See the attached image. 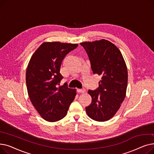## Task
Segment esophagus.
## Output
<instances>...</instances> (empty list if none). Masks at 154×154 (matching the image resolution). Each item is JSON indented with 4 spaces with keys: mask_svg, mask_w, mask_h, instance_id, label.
Wrapping results in <instances>:
<instances>
[{
    "mask_svg": "<svg viewBox=\"0 0 154 154\" xmlns=\"http://www.w3.org/2000/svg\"><path fill=\"white\" fill-rule=\"evenodd\" d=\"M77 92L79 93H84L85 92V88H78Z\"/></svg>",
    "mask_w": 154,
    "mask_h": 154,
    "instance_id": "esophagus-1",
    "label": "esophagus"
}]
</instances>
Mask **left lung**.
I'll return each instance as SVG.
<instances>
[{
	"label": "left lung",
	"instance_id": "1",
	"mask_svg": "<svg viewBox=\"0 0 154 154\" xmlns=\"http://www.w3.org/2000/svg\"><path fill=\"white\" fill-rule=\"evenodd\" d=\"M89 58L94 74L102 77L95 91H88L92 97L85 107L88 116L104 122L116 114L125 99L128 81L126 63L119 48L109 40L102 39L80 43Z\"/></svg>",
	"mask_w": 154,
	"mask_h": 154
}]
</instances>
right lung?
Here are the masks:
<instances>
[{
  "mask_svg": "<svg viewBox=\"0 0 154 154\" xmlns=\"http://www.w3.org/2000/svg\"><path fill=\"white\" fill-rule=\"evenodd\" d=\"M77 44L44 42L31 57L26 70V85L30 100L44 120L56 122L66 116L76 90L67 84L60 85L61 63Z\"/></svg>",
  "mask_w": 154,
  "mask_h": 154,
  "instance_id": "add662e5",
  "label": "right lung"
}]
</instances>
